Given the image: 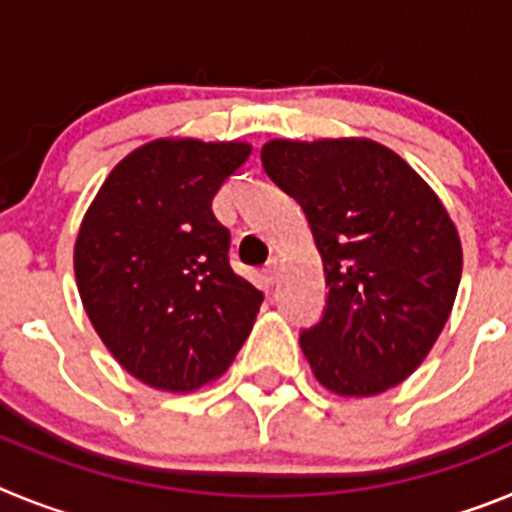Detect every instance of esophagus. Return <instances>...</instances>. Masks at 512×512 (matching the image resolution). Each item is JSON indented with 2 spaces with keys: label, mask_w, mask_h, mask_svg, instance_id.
I'll list each match as a JSON object with an SVG mask.
<instances>
[{
  "label": "esophagus",
  "mask_w": 512,
  "mask_h": 512,
  "mask_svg": "<svg viewBox=\"0 0 512 512\" xmlns=\"http://www.w3.org/2000/svg\"><path fill=\"white\" fill-rule=\"evenodd\" d=\"M279 271H282V261H279V259H271L269 264L264 266V274H266V279H269L271 284L279 279Z\"/></svg>",
  "instance_id": "1"
}]
</instances>
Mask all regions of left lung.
<instances>
[{
  "instance_id": "1",
  "label": "left lung",
  "mask_w": 512,
  "mask_h": 512,
  "mask_svg": "<svg viewBox=\"0 0 512 512\" xmlns=\"http://www.w3.org/2000/svg\"><path fill=\"white\" fill-rule=\"evenodd\" d=\"M266 174L302 205L328 287L302 330L312 374L341 397H372L423 364L461 279L454 220L423 176L369 138H274Z\"/></svg>"
}]
</instances>
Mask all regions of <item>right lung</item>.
Instances as JSON below:
<instances>
[{"instance_id": "1", "label": "right lung", "mask_w": 512, "mask_h": 512, "mask_svg": "<svg viewBox=\"0 0 512 512\" xmlns=\"http://www.w3.org/2000/svg\"><path fill=\"white\" fill-rule=\"evenodd\" d=\"M243 140L158 138L110 171L81 220L76 287L117 364L153 390L194 392L233 364L264 295L230 269L212 197Z\"/></svg>"}]
</instances>
